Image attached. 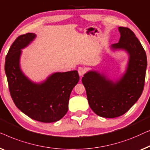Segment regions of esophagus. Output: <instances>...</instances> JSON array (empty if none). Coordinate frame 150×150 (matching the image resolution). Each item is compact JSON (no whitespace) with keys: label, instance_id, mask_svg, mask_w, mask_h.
<instances>
[{"label":"esophagus","instance_id":"1","mask_svg":"<svg viewBox=\"0 0 150 150\" xmlns=\"http://www.w3.org/2000/svg\"><path fill=\"white\" fill-rule=\"evenodd\" d=\"M86 69L83 68V67H79V69H78V73H79V75L80 77H82L84 74H85L86 73Z\"/></svg>","mask_w":150,"mask_h":150}]
</instances>
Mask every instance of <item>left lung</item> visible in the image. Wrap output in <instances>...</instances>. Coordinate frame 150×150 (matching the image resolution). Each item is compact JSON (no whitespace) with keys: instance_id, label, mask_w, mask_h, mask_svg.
<instances>
[{"instance_id":"left-lung-1","label":"left lung","mask_w":150,"mask_h":150,"mask_svg":"<svg viewBox=\"0 0 150 150\" xmlns=\"http://www.w3.org/2000/svg\"><path fill=\"white\" fill-rule=\"evenodd\" d=\"M119 42L110 49L124 50L128 54L126 71L113 81L104 73L90 71L82 77L88 103L96 115L114 118L124 114L142 94L147 68V56L140 41L128 28L119 27Z\"/></svg>"}]
</instances>
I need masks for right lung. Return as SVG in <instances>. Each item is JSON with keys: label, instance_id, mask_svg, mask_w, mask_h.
<instances>
[{"label": "right lung", "instance_id": "1", "mask_svg": "<svg viewBox=\"0 0 150 150\" xmlns=\"http://www.w3.org/2000/svg\"><path fill=\"white\" fill-rule=\"evenodd\" d=\"M36 37L35 33L20 35L10 47L5 64L9 89L16 106L27 116L45 123L57 122L68 111L69 97L79 74L77 71L56 72L40 83L31 81L20 68V57L22 50Z\"/></svg>", "mask_w": 150, "mask_h": 150}]
</instances>
